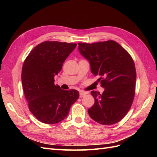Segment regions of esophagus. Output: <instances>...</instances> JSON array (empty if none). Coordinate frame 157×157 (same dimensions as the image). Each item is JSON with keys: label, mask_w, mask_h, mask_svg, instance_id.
<instances>
[{"label": "esophagus", "mask_w": 157, "mask_h": 157, "mask_svg": "<svg viewBox=\"0 0 157 157\" xmlns=\"http://www.w3.org/2000/svg\"><path fill=\"white\" fill-rule=\"evenodd\" d=\"M86 94V92H79V97L83 98Z\"/></svg>", "instance_id": "obj_1"}]
</instances>
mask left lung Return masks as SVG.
<instances>
[{"mask_svg": "<svg viewBox=\"0 0 157 157\" xmlns=\"http://www.w3.org/2000/svg\"><path fill=\"white\" fill-rule=\"evenodd\" d=\"M79 51L90 63L94 75L105 88L100 93L92 91L94 104L88 110L90 117L104 125L121 121L129 111L136 92V71L129 52L113 40L92 44L79 42Z\"/></svg>", "mask_w": 157, "mask_h": 157, "instance_id": "1", "label": "left lung"}]
</instances>
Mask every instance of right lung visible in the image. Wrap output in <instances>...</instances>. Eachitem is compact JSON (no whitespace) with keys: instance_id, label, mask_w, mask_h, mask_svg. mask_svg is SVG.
<instances>
[{"instance_id":"1","label":"right lung","mask_w":157,"mask_h":157,"mask_svg":"<svg viewBox=\"0 0 157 157\" xmlns=\"http://www.w3.org/2000/svg\"><path fill=\"white\" fill-rule=\"evenodd\" d=\"M77 44L45 41L33 48L22 67L21 81L29 110L40 121H63L79 98L76 90H64L55 84V76Z\"/></svg>"}]
</instances>
